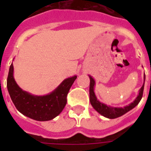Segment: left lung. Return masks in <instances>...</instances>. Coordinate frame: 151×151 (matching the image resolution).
<instances>
[{"instance_id":"left-lung-1","label":"left lung","mask_w":151,"mask_h":151,"mask_svg":"<svg viewBox=\"0 0 151 151\" xmlns=\"http://www.w3.org/2000/svg\"><path fill=\"white\" fill-rule=\"evenodd\" d=\"M90 78V86H89V99L91 105L97 112L99 113L103 117L109 118V119H114L117 117H119L127 112H129L131 110H132L134 107H136L138 105L139 103L140 102L142 96H143V88H144V83H145V74H144V81H143V86L139 90V94L136 96V98L134 99L133 102L129 103V105L124 106L123 107H114L111 106L106 105L105 103H101L99 99H97L96 96L95 94L94 88L96 86V81L94 78L91 75H88Z\"/></svg>"}]
</instances>
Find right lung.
Instances as JSON below:
<instances>
[{"label": "right lung", "instance_id": "1", "mask_svg": "<svg viewBox=\"0 0 151 151\" xmlns=\"http://www.w3.org/2000/svg\"><path fill=\"white\" fill-rule=\"evenodd\" d=\"M72 76L62 81L52 92L44 96H36L22 90L14 78V67L9 68L7 88L14 105L21 114L39 122L50 121L57 117L66 104V96L76 80Z\"/></svg>", "mask_w": 151, "mask_h": 151}]
</instances>
